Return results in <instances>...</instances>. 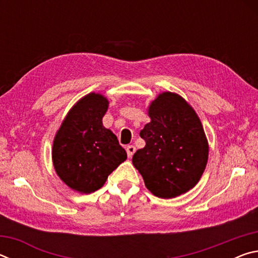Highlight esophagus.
I'll return each mask as SVG.
<instances>
[{
	"label": "esophagus",
	"instance_id": "obj_1",
	"mask_svg": "<svg viewBox=\"0 0 258 258\" xmlns=\"http://www.w3.org/2000/svg\"><path fill=\"white\" fill-rule=\"evenodd\" d=\"M126 152H127V156L131 158V157H132L134 155V152H135V147L134 146H127V147H126Z\"/></svg>",
	"mask_w": 258,
	"mask_h": 258
}]
</instances>
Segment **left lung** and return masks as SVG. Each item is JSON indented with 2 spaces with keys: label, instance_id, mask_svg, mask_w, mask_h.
I'll return each instance as SVG.
<instances>
[{
  "label": "left lung",
  "instance_id": "1",
  "mask_svg": "<svg viewBox=\"0 0 258 258\" xmlns=\"http://www.w3.org/2000/svg\"><path fill=\"white\" fill-rule=\"evenodd\" d=\"M148 115L151 121L140 132L146 146L135 152L132 163L152 195L175 198L197 184L206 168V134L197 112L177 93H159Z\"/></svg>",
  "mask_w": 258,
  "mask_h": 258
}]
</instances>
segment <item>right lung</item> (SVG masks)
Instances as JSON below:
<instances>
[{"label":"right lung","instance_id":"add662e5","mask_svg":"<svg viewBox=\"0 0 258 258\" xmlns=\"http://www.w3.org/2000/svg\"><path fill=\"white\" fill-rule=\"evenodd\" d=\"M108 106L102 94L84 95L71 108L55 133L52 146L55 173L80 194L102 187L109 174L127 158L116 135L102 124Z\"/></svg>","mask_w":258,"mask_h":258}]
</instances>
